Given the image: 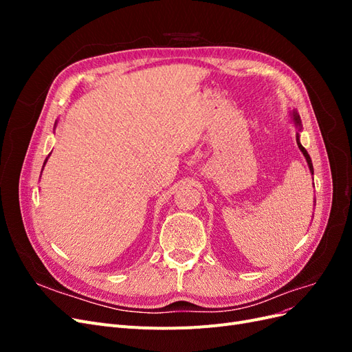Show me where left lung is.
Returning <instances> with one entry per match:
<instances>
[{"mask_svg": "<svg viewBox=\"0 0 352 352\" xmlns=\"http://www.w3.org/2000/svg\"><path fill=\"white\" fill-rule=\"evenodd\" d=\"M292 116H294V122H295V124H296V127H298V131H301V119H300V114H298L296 111H294ZM296 144H298V148H300L301 153L304 154V157H305V160H307V163H308V167H310L311 175H314V168H313L311 158H310V155H308L305 148H304V146L301 145V142H300V133H296Z\"/></svg>", "mask_w": 352, "mask_h": 352, "instance_id": "obj_1", "label": "left lung"}]
</instances>
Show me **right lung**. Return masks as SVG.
I'll return each instance as SVG.
<instances>
[{
  "label": "right lung",
  "mask_w": 352,
  "mask_h": 352,
  "mask_svg": "<svg viewBox=\"0 0 352 352\" xmlns=\"http://www.w3.org/2000/svg\"><path fill=\"white\" fill-rule=\"evenodd\" d=\"M48 160V158H47ZM47 160H45V163H47ZM45 163H44V166H45Z\"/></svg>",
  "instance_id": "add662e5"
}]
</instances>
